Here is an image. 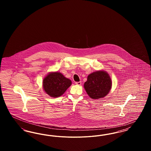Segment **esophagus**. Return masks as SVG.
Masks as SVG:
<instances>
[{
    "label": "esophagus",
    "instance_id": "esophagus-1",
    "mask_svg": "<svg viewBox=\"0 0 151 151\" xmlns=\"http://www.w3.org/2000/svg\"><path fill=\"white\" fill-rule=\"evenodd\" d=\"M75 84H76V85H79V86H80V85L81 84V81H79V82H76V83H75Z\"/></svg>",
    "mask_w": 151,
    "mask_h": 151
}]
</instances>
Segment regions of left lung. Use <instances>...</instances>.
<instances>
[{
  "instance_id": "obj_1",
  "label": "left lung",
  "mask_w": 151,
  "mask_h": 151,
  "mask_svg": "<svg viewBox=\"0 0 151 151\" xmlns=\"http://www.w3.org/2000/svg\"><path fill=\"white\" fill-rule=\"evenodd\" d=\"M112 82L107 72L99 71L88 75L84 88L88 96L93 99H99L107 95L111 88Z\"/></svg>"
}]
</instances>
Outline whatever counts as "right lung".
Instances as JSON below:
<instances>
[{
  "instance_id": "obj_1",
  "label": "right lung",
  "mask_w": 151,
  "mask_h": 151,
  "mask_svg": "<svg viewBox=\"0 0 151 151\" xmlns=\"http://www.w3.org/2000/svg\"><path fill=\"white\" fill-rule=\"evenodd\" d=\"M71 84V81L60 72L50 73L43 80L45 92L52 97L62 96Z\"/></svg>"
}]
</instances>
